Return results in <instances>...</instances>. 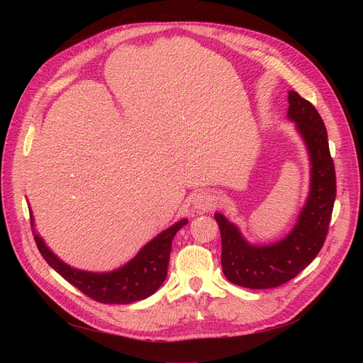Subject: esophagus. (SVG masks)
<instances>
[{"label": "esophagus", "mask_w": 363, "mask_h": 363, "mask_svg": "<svg viewBox=\"0 0 363 363\" xmlns=\"http://www.w3.org/2000/svg\"><path fill=\"white\" fill-rule=\"evenodd\" d=\"M191 204L197 211V213L199 212L201 213V212H206V211H211V208L215 206V201H213V197H212L211 193L200 189V191H196L191 196Z\"/></svg>", "instance_id": "34e87169"}]
</instances>
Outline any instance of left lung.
I'll return each mask as SVG.
<instances>
[{
  "label": "left lung",
  "instance_id": "8db88e82",
  "mask_svg": "<svg viewBox=\"0 0 363 363\" xmlns=\"http://www.w3.org/2000/svg\"><path fill=\"white\" fill-rule=\"evenodd\" d=\"M287 118L309 152V194L293 230L271 244L247 241L240 228L215 213L222 237V271L228 281L253 290L274 289L297 277L316 257L327 238L335 201V169L328 135L316 108L289 91Z\"/></svg>",
  "mask_w": 363,
  "mask_h": 363
}]
</instances>
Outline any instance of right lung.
I'll list each match as a JSON object with an SVG mask.
<instances>
[{
  "mask_svg": "<svg viewBox=\"0 0 363 363\" xmlns=\"http://www.w3.org/2000/svg\"><path fill=\"white\" fill-rule=\"evenodd\" d=\"M29 212L35 242L47 263L73 287L104 304H129L155 294L167 277L172 240L188 222V219L184 218L169 226L167 230L148 241L121 268L110 272H89L73 268L57 256L45 244L43 237L33 230L35 222L30 207Z\"/></svg>",
  "mask_w": 363,
  "mask_h": 363,
  "instance_id": "right-lung-1",
  "label": "right lung"
}]
</instances>
